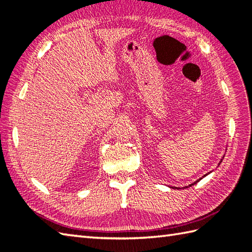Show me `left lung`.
<instances>
[{
	"instance_id": "left-lung-1",
	"label": "left lung",
	"mask_w": 252,
	"mask_h": 252,
	"mask_svg": "<svg viewBox=\"0 0 252 252\" xmlns=\"http://www.w3.org/2000/svg\"><path fill=\"white\" fill-rule=\"evenodd\" d=\"M197 182H198V181H196V182H195V183H192V184H190L189 186H191V185H194V184H196V183H197Z\"/></svg>"
}]
</instances>
